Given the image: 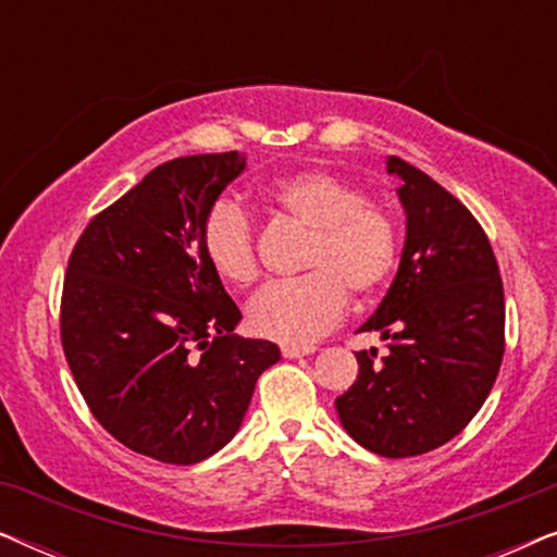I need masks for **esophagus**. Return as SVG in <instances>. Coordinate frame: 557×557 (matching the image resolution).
<instances>
[{
    "instance_id": "obj_1",
    "label": "esophagus",
    "mask_w": 557,
    "mask_h": 557,
    "mask_svg": "<svg viewBox=\"0 0 557 557\" xmlns=\"http://www.w3.org/2000/svg\"><path fill=\"white\" fill-rule=\"evenodd\" d=\"M309 352H311L309 347H292V345L281 347V355H284L286 360H296V357H304V355H309Z\"/></svg>"
}]
</instances>
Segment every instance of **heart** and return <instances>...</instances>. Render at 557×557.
Segmentation results:
<instances>
[{
	"mask_svg": "<svg viewBox=\"0 0 557 557\" xmlns=\"http://www.w3.org/2000/svg\"><path fill=\"white\" fill-rule=\"evenodd\" d=\"M281 218L307 231L301 278L263 288L250 301L248 324L258 337L307 347L345 317L347 292L377 294L398 265L400 235L391 210L360 187L324 170L281 177L265 189ZM202 250L220 278L250 286L261 273L253 218L233 200H218L202 223Z\"/></svg>",
	"mask_w": 557,
	"mask_h": 557,
	"instance_id": "heart-1",
	"label": "heart"
}]
</instances>
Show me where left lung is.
I'll list each match as a JSON object with an SVG mask.
<instances>
[{
    "mask_svg": "<svg viewBox=\"0 0 557 557\" xmlns=\"http://www.w3.org/2000/svg\"><path fill=\"white\" fill-rule=\"evenodd\" d=\"M398 197L408 215L406 248L375 314L387 355L357 352L360 372L334 400L357 444L408 459L467 429L484 406L505 355V286L492 243L451 193L400 157Z\"/></svg>",
    "mask_w": 557,
    "mask_h": 557,
    "instance_id": "obj_1",
    "label": "left lung"
}]
</instances>
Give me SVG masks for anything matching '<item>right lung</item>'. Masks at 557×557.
<instances>
[{"instance_id": "add662e5", "label": "right lung", "mask_w": 557, "mask_h": 557, "mask_svg": "<svg viewBox=\"0 0 557 557\" xmlns=\"http://www.w3.org/2000/svg\"><path fill=\"white\" fill-rule=\"evenodd\" d=\"M246 157H177L98 212L75 243L60 342L90 413L126 448L197 463L240 429L269 339L233 330L240 309L202 250V223Z\"/></svg>"}]
</instances>
